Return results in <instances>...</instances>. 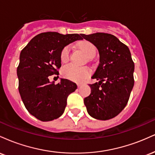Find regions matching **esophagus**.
I'll list each match as a JSON object with an SVG mask.
<instances>
[{"label":"esophagus","instance_id":"1","mask_svg":"<svg viewBox=\"0 0 155 155\" xmlns=\"http://www.w3.org/2000/svg\"><path fill=\"white\" fill-rule=\"evenodd\" d=\"M81 85H82V84H77V86H78V87H81Z\"/></svg>","mask_w":155,"mask_h":155}]
</instances>
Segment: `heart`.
<instances>
[{"instance_id":"obj_1","label":"heart","mask_w":155,"mask_h":155,"mask_svg":"<svg viewBox=\"0 0 155 155\" xmlns=\"http://www.w3.org/2000/svg\"><path fill=\"white\" fill-rule=\"evenodd\" d=\"M78 47L87 58H91L95 54L96 48L95 45L88 41H82L78 44ZM69 55H70V47H65L63 48L60 54V60L62 63H66L69 59ZM62 74L64 77L71 81L81 82L90 75V71L87 68H79L74 65H68L63 68Z\"/></svg>"}]
</instances>
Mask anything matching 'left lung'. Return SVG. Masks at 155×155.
I'll return each mask as SVG.
<instances>
[{
  "label": "left lung",
  "mask_w": 155,
  "mask_h": 155,
  "mask_svg": "<svg viewBox=\"0 0 155 155\" xmlns=\"http://www.w3.org/2000/svg\"><path fill=\"white\" fill-rule=\"evenodd\" d=\"M81 36L98 50L99 65L90 84L91 93L84 103L92 117L100 120L114 118L127 104L134 85V63L129 48L114 35L96 33Z\"/></svg>",
  "instance_id": "obj_1"
}]
</instances>
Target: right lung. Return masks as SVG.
Wrapping results in <instances>:
<instances>
[{
	"label": "right lung",
	"mask_w": 155,
	"mask_h": 155,
	"mask_svg": "<svg viewBox=\"0 0 155 155\" xmlns=\"http://www.w3.org/2000/svg\"><path fill=\"white\" fill-rule=\"evenodd\" d=\"M82 39L81 34L47 32L35 35L21 51L17 70L19 92L27 110L38 120H54L65 111L68 96L77 85L66 79L55 84L49 76L58 74L63 48Z\"/></svg>",
	"instance_id": "1"
}]
</instances>
